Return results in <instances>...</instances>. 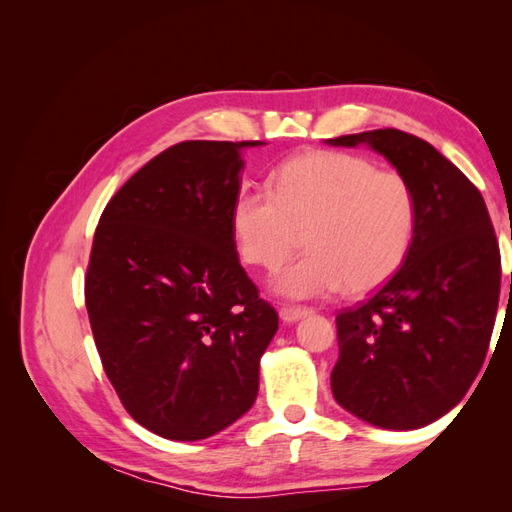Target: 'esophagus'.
I'll return each instance as SVG.
<instances>
[{"instance_id":"34e87169","label":"esophagus","mask_w":512,"mask_h":512,"mask_svg":"<svg viewBox=\"0 0 512 512\" xmlns=\"http://www.w3.org/2000/svg\"><path fill=\"white\" fill-rule=\"evenodd\" d=\"M312 314V309L309 307H292V305H284V307H280V318L284 320V322H297V320H301V318H305V316H309Z\"/></svg>"}]
</instances>
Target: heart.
Masks as SVG:
<instances>
[{"label":"heart","mask_w":512,"mask_h":512,"mask_svg":"<svg viewBox=\"0 0 512 512\" xmlns=\"http://www.w3.org/2000/svg\"><path fill=\"white\" fill-rule=\"evenodd\" d=\"M241 258L280 273L288 299L327 297L344 286L359 294L389 282L404 265L416 232V194L397 170H378L350 153L312 151L288 160L273 194L241 192L230 213Z\"/></svg>","instance_id":"heart-1"}]
</instances>
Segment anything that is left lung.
I'll return each mask as SVG.
<instances>
[{"instance_id":"1","label":"left lung","mask_w":512,"mask_h":512,"mask_svg":"<svg viewBox=\"0 0 512 512\" xmlns=\"http://www.w3.org/2000/svg\"><path fill=\"white\" fill-rule=\"evenodd\" d=\"M382 153L416 194V232L401 269L374 297L339 312L331 389L382 429L438 421L468 393L500 303V247L476 185L423 138L395 128L329 138Z\"/></svg>"}]
</instances>
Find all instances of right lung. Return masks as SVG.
I'll return each instance as SVG.
<instances>
[{"mask_svg":"<svg viewBox=\"0 0 512 512\" xmlns=\"http://www.w3.org/2000/svg\"><path fill=\"white\" fill-rule=\"evenodd\" d=\"M254 145L168 147L108 200L91 245L85 305L102 367L134 421L168 440H205L250 410L277 331L230 226Z\"/></svg>","mask_w":512,"mask_h":512,"instance_id":"1","label":"right lung"}]
</instances>
